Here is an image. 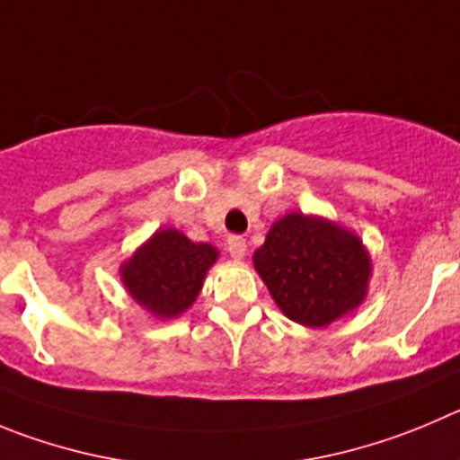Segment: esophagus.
I'll use <instances>...</instances> for the list:
<instances>
[{"label":"esophagus","instance_id":"34e87169","mask_svg":"<svg viewBox=\"0 0 460 460\" xmlns=\"http://www.w3.org/2000/svg\"><path fill=\"white\" fill-rule=\"evenodd\" d=\"M226 250H229L231 259L243 261L244 254H247V240L240 238V235H231V238L226 240Z\"/></svg>","mask_w":460,"mask_h":460}]
</instances>
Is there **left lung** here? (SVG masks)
<instances>
[{
    "label": "left lung",
    "mask_w": 460,
    "mask_h": 460,
    "mask_svg": "<svg viewBox=\"0 0 460 460\" xmlns=\"http://www.w3.org/2000/svg\"><path fill=\"white\" fill-rule=\"evenodd\" d=\"M254 268L283 315L322 329L363 304L372 261L354 231L324 217L288 213L254 252Z\"/></svg>",
    "instance_id": "8db88e82"
}]
</instances>
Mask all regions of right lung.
<instances>
[{"label": "right lung", "mask_w": 460, "mask_h": 460, "mask_svg": "<svg viewBox=\"0 0 460 460\" xmlns=\"http://www.w3.org/2000/svg\"><path fill=\"white\" fill-rule=\"evenodd\" d=\"M217 250L177 229H158L119 268L124 288L154 317H179L199 295Z\"/></svg>", "instance_id": "right-lung-1"}]
</instances>
